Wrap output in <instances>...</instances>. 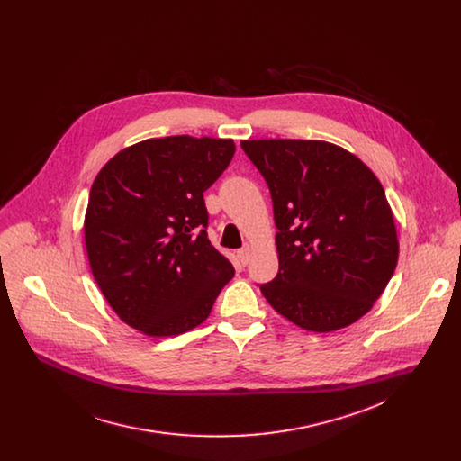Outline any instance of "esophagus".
Listing matches in <instances>:
<instances>
[{"label": "esophagus", "mask_w": 461, "mask_h": 461, "mask_svg": "<svg viewBox=\"0 0 461 461\" xmlns=\"http://www.w3.org/2000/svg\"><path fill=\"white\" fill-rule=\"evenodd\" d=\"M252 252H254V249L247 245V247H243L241 250H238V259L241 261V264H249L250 258H252Z\"/></svg>", "instance_id": "obj_1"}]
</instances>
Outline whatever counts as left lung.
Here are the masks:
<instances>
[{"mask_svg":"<svg viewBox=\"0 0 461 461\" xmlns=\"http://www.w3.org/2000/svg\"><path fill=\"white\" fill-rule=\"evenodd\" d=\"M267 183L278 229L276 276L261 285L296 327L344 329L367 314L394 275V214L371 168L323 140H243Z\"/></svg>","mask_w":461,"mask_h":461,"instance_id":"left-lung-1","label":"left lung"}]
</instances>
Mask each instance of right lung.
I'll use <instances>...</instances> for the list:
<instances>
[{
    "mask_svg": "<svg viewBox=\"0 0 461 461\" xmlns=\"http://www.w3.org/2000/svg\"><path fill=\"white\" fill-rule=\"evenodd\" d=\"M234 152L230 138H149L97 174L85 247L101 293L126 325L170 337L211 314L234 267L207 240L203 192Z\"/></svg>",
    "mask_w": 461,
    "mask_h": 461,
    "instance_id": "right-lung-1",
    "label": "right lung"
}]
</instances>
